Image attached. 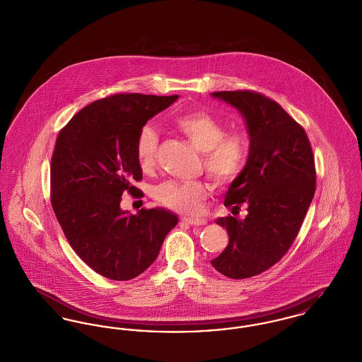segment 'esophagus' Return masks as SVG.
<instances>
[{
  "instance_id": "obj_1",
  "label": "esophagus",
  "mask_w": 362,
  "mask_h": 362,
  "mask_svg": "<svg viewBox=\"0 0 362 362\" xmlns=\"http://www.w3.org/2000/svg\"><path fill=\"white\" fill-rule=\"evenodd\" d=\"M182 222H185L188 225H192V226L206 225V219H203V218H182Z\"/></svg>"
}]
</instances>
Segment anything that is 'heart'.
<instances>
[{
    "mask_svg": "<svg viewBox=\"0 0 362 362\" xmlns=\"http://www.w3.org/2000/svg\"><path fill=\"white\" fill-rule=\"evenodd\" d=\"M175 127L202 152L203 166L217 185L235 181L245 168L248 159V140L244 133L226 127L206 111H193L175 117ZM159 136L151 126H144L136 141V156L143 170H149L156 160ZM207 196V187L202 181L168 180L153 188L155 200L182 214H194Z\"/></svg>",
    "mask_w": 362,
    "mask_h": 362,
    "instance_id": "1",
    "label": "heart"
}]
</instances>
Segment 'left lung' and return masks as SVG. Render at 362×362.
<instances>
[{
    "label": "left lung",
    "instance_id": "1",
    "mask_svg": "<svg viewBox=\"0 0 362 362\" xmlns=\"http://www.w3.org/2000/svg\"><path fill=\"white\" fill-rule=\"evenodd\" d=\"M239 110L250 136L245 168L230 184L223 204L232 214L218 218L229 243L211 261L226 277L248 279L277 264L289 250L315 191L313 151L305 129L274 100L251 90L214 92Z\"/></svg>",
    "mask_w": 362,
    "mask_h": 362
}]
</instances>
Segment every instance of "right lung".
<instances>
[{
    "label": "right lung",
    "mask_w": 362,
    "mask_h": 362,
    "mask_svg": "<svg viewBox=\"0 0 362 362\" xmlns=\"http://www.w3.org/2000/svg\"><path fill=\"white\" fill-rule=\"evenodd\" d=\"M178 95L119 93L93 101L59 133L50 162V202L78 257L96 273L118 281L153 264L178 218L165 209H121L122 194L141 197L136 156L140 130Z\"/></svg>",
    "instance_id": "right-lung-1"
}]
</instances>
